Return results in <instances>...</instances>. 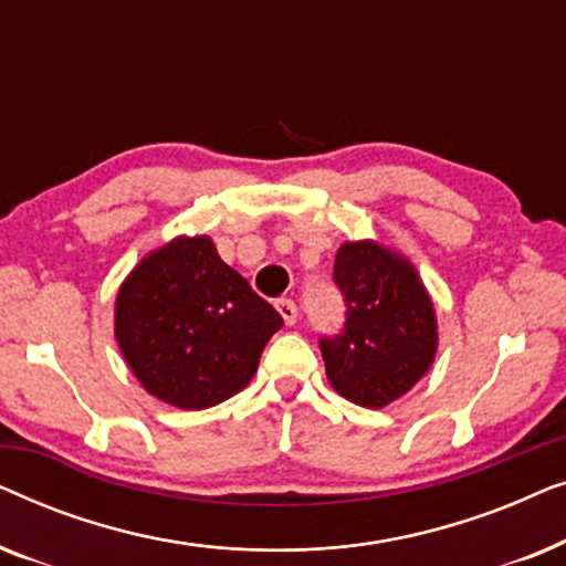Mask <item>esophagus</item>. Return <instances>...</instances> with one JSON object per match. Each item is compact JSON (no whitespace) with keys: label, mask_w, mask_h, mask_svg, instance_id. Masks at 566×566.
<instances>
[{"label":"esophagus","mask_w":566,"mask_h":566,"mask_svg":"<svg viewBox=\"0 0 566 566\" xmlns=\"http://www.w3.org/2000/svg\"><path fill=\"white\" fill-rule=\"evenodd\" d=\"M275 308H277V312H281V316H283V322H285V324H289V327H291V324H296L298 308H296V304H293V301H291V298H281V301H277V304H275Z\"/></svg>","instance_id":"1"}]
</instances>
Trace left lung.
I'll use <instances>...</instances> for the list:
<instances>
[{
	"label": "left lung",
	"mask_w": 566,
	"mask_h": 566,
	"mask_svg": "<svg viewBox=\"0 0 566 566\" xmlns=\"http://www.w3.org/2000/svg\"><path fill=\"white\" fill-rule=\"evenodd\" d=\"M332 281L343 293L345 324L319 337L327 378L345 399L381 409L432 366V301L415 268L376 242L339 247Z\"/></svg>",
	"instance_id": "1"
}]
</instances>
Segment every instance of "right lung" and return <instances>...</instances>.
Segmentation results:
<instances>
[{
	"label": "right lung",
	"instance_id": "add662e5",
	"mask_svg": "<svg viewBox=\"0 0 566 566\" xmlns=\"http://www.w3.org/2000/svg\"><path fill=\"white\" fill-rule=\"evenodd\" d=\"M283 316L219 258L180 237L136 265L115 301V337L144 389L180 409L242 391Z\"/></svg>",
	"mask_w": 566,
	"mask_h": 566
}]
</instances>
